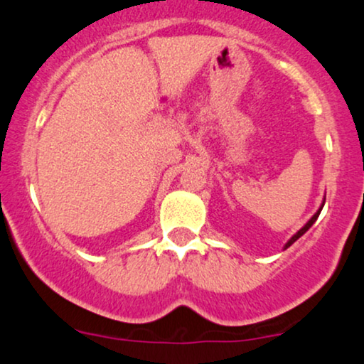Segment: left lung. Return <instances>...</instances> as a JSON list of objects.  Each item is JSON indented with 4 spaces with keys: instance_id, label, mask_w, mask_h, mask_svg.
<instances>
[{
    "instance_id": "left-lung-1",
    "label": "left lung",
    "mask_w": 364,
    "mask_h": 364,
    "mask_svg": "<svg viewBox=\"0 0 364 364\" xmlns=\"http://www.w3.org/2000/svg\"><path fill=\"white\" fill-rule=\"evenodd\" d=\"M322 208H324V204H321V208H319V209H317V213H316V214H314V216H312L311 219H309V221H307L306 224H304V228H300V230H299L297 232H295V235H294V236H291L289 241H287V243H285V246H284V250H287V248H289V246H291V245H294V243H295V241H297L300 236H302V235H306V232H307L309 230H311V226H312V224L317 221V218H319V214H321V210H322Z\"/></svg>"
}]
</instances>
